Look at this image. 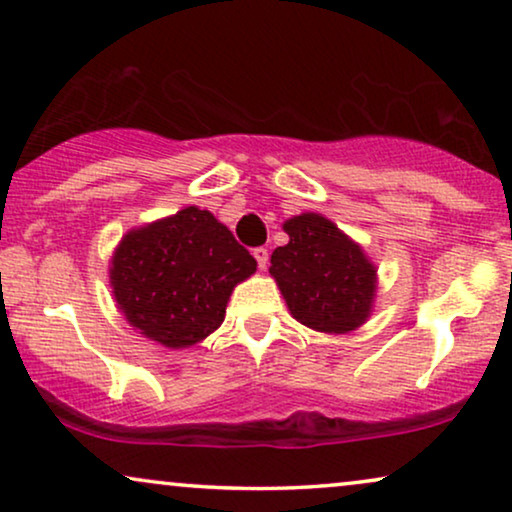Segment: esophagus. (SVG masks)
<instances>
[{
    "label": "esophagus",
    "mask_w": 512,
    "mask_h": 512,
    "mask_svg": "<svg viewBox=\"0 0 512 512\" xmlns=\"http://www.w3.org/2000/svg\"><path fill=\"white\" fill-rule=\"evenodd\" d=\"M254 258L258 261V268H261V270L268 268V249H265V247H256V249H254Z\"/></svg>",
    "instance_id": "34e87169"
}]
</instances>
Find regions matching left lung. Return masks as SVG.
I'll return each mask as SVG.
<instances>
[{"label": "left lung", "instance_id": "obj_1", "mask_svg": "<svg viewBox=\"0 0 512 512\" xmlns=\"http://www.w3.org/2000/svg\"><path fill=\"white\" fill-rule=\"evenodd\" d=\"M289 244L270 256V275L293 319L321 333H349L370 317L377 268L326 216L305 212L284 221Z\"/></svg>", "mask_w": 512, "mask_h": 512}]
</instances>
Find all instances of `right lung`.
<instances>
[{"label":"right lung","instance_id":"add662e5","mask_svg":"<svg viewBox=\"0 0 512 512\" xmlns=\"http://www.w3.org/2000/svg\"><path fill=\"white\" fill-rule=\"evenodd\" d=\"M254 272L256 258L212 212L186 207L130 230L111 258L109 282L132 328L181 349L223 324L230 293Z\"/></svg>","mask_w":512,"mask_h":512}]
</instances>
